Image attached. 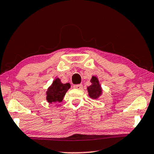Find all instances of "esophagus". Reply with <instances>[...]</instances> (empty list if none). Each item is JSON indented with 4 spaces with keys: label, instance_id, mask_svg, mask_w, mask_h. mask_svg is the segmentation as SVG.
Returning <instances> with one entry per match:
<instances>
[{
    "label": "esophagus",
    "instance_id": "34e87169",
    "mask_svg": "<svg viewBox=\"0 0 154 154\" xmlns=\"http://www.w3.org/2000/svg\"><path fill=\"white\" fill-rule=\"evenodd\" d=\"M74 88L75 89H78V90H82L83 88V85L82 84H77V85H75L73 86Z\"/></svg>",
    "mask_w": 154,
    "mask_h": 154
}]
</instances>
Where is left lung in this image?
I'll use <instances>...</instances> for the list:
<instances>
[{
    "label": "left lung",
    "instance_id": "8db88e82",
    "mask_svg": "<svg viewBox=\"0 0 154 154\" xmlns=\"http://www.w3.org/2000/svg\"><path fill=\"white\" fill-rule=\"evenodd\" d=\"M92 85L88 87V94L90 98L92 99H96L99 98V96L102 94V89H101L100 85L99 83L97 77L93 76L91 79Z\"/></svg>",
    "mask_w": 154,
    "mask_h": 154
}]
</instances>
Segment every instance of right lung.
I'll use <instances>...</instances> for the list:
<instances>
[{"instance_id":"1","label":"right lung","mask_w":154,"mask_h":154,"mask_svg":"<svg viewBox=\"0 0 154 154\" xmlns=\"http://www.w3.org/2000/svg\"><path fill=\"white\" fill-rule=\"evenodd\" d=\"M71 88L70 83H62L60 79L57 78L53 82L47 91V100L49 103H60L64 98L68 90Z\"/></svg>"}]
</instances>
